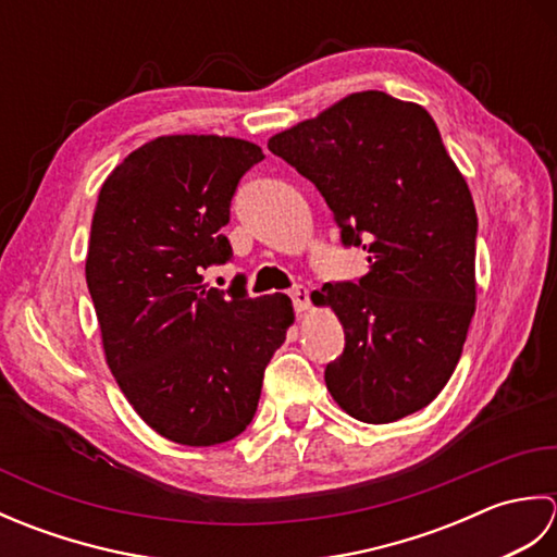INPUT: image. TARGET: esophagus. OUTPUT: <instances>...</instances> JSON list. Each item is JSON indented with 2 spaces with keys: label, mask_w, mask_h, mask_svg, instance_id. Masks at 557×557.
I'll list each match as a JSON object with an SVG mask.
<instances>
[{
  "label": "esophagus",
  "mask_w": 557,
  "mask_h": 557,
  "mask_svg": "<svg viewBox=\"0 0 557 557\" xmlns=\"http://www.w3.org/2000/svg\"><path fill=\"white\" fill-rule=\"evenodd\" d=\"M289 297H292V304H294V309H297V313H306L311 309L309 289H306V287H294Z\"/></svg>",
  "instance_id": "esophagus-1"
}]
</instances>
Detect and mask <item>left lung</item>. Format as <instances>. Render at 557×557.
<instances>
[{"mask_svg": "<svg viewBox=\"0 0 557 557\" xmlns=\"http://www.w3.org/2000/svg\"><path fill=\"white\" fill-rule=\"evenodd\" d=\"M268 148L315 184L345 246L369 251L359 285L311 294L345 327L325 385L349 417L389 423L453 375L476 311V208L417 102L361 90L294 124Z\"/></svg>", "mask_w": 557, "mask_h": 557, "instance_id": "left-lung-1", "label": "left lung"}]
</instances>
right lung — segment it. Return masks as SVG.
Masks as SVG:
<instances>
[{
  "instance_id": "obj_1",
  "label": "right lung",
  "mask_w": 557,
  "mask_h": 557,
  "mask_svg": "<svg viewBox=\"0 0 557 557\" xmlns=\"http://www.w3.org/2000/svg\"><path fill=\"white\" fill-rule=\"evenodd\" d=\"M251 140L215 134L152 138L104 180L86 282L104 361L128 405L172 443L210 447L251 423L265 366L294 323L287 294H224L203 270L232 258L222 227Z\"/></svg>"
}]
</instances>
